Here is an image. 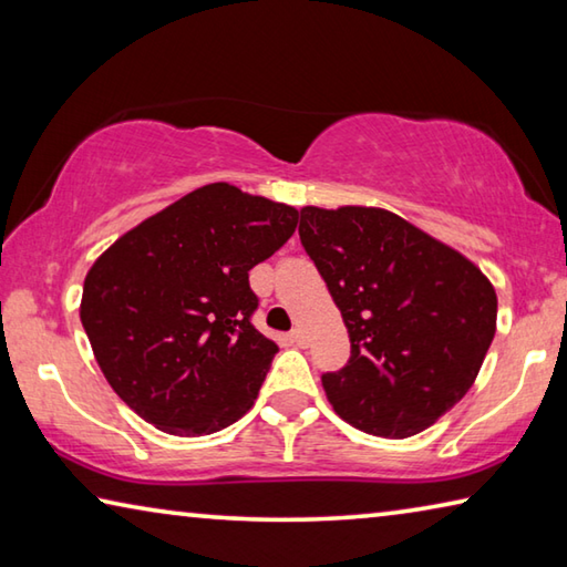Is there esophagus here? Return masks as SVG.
Returning a JSON list of instances; mask_svg holds the SVG:
<instances>
[{
  "instance_id": "34e87169",
  "label": "esophagus",
  "mask_w": 567,
  "mask_h": 567,
  "mask_svg": "<svg viewBox=\"0 0 567 567\" xmlns=\"http://www.w3.org/2000/svg\"><path fill=\"white\" fill-rule=\"evenodd\" d=\"M290 340L297 344V348H307V344H310V338H307V332L302 328H295L290 332Z\"/></svg>"
}]
</instances>
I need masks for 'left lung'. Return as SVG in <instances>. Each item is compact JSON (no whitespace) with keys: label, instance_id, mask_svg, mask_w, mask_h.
Segmentation results:
<instances>
[{"label":"left lung","instance_id":"8db88e82","mask_svg":"<svg viewBox=\"0 0 567 567\" xmlns=\"http://www.w3.org/2000/svg\"><path fill=\"white\" fill-rule=\"evenodd\" d=\"M300 239L350 334L348 364L322 375L330 405L362 433H422L473 388L495 338V287L382 207H302Z\"/></svg>","mask_w":567,"mask_h":567}]
</instances>
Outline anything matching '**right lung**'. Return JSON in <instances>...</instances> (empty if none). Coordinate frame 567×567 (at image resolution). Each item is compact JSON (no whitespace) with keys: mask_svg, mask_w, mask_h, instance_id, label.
I'll return each instance as SVG.
<instances>
[{"mask_svg":"<svg viewBox=\"0 0 567 567\" xmlns=\"http://www.w3.org/2000/svg\"><path fill=\"white\" fill-rule=\"evenodd\" d=\"M295 227V207L213 182L94 260L80 320L104 378L142 420L195 437L252 408L277 344L249 322V270Z\"/></svg>","mask_w":567,"mask_h":567,"instance_id":"right-lung-1","label":"right lung"}]
</instances>
